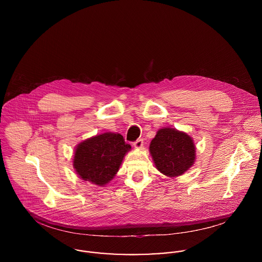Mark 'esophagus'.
I'll use <instances>...</instances> for the list:
<instances>
[{"mask_svg":"<svg viewBox=\"0 0 262 262\" xmlns=\"http://www.w3.org/2000/svg\"><path fill=\"white\" fill-rule=\"evenodd\" d=\"M134 147L136 148V149H140V148H142V146H143V140L142 139H138L137 141H135L134 142Z\"/></svg>","mask_w":262,"mask_h":262,"instance_id":"34e87169","label":"esophagus"}]
</instances>
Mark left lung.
Instances as JSON below:
<instances>
[{
    "label": "left lung",
    "mask_w": 262,
    "mask_h": 262,
    "mask_svg": "<svg viewBox=\"0 0 262 262\" xmlns=\"http://www.w3.org/2000/svg\"><path fill=\"white\" fill-rule=\"evenodd\" d=\"M149 151L156 168L170 178L182 176L195 160L192 138L173 128L159 129L150 143Z\"/></svg>",
    "instance_id": "1"
}]
</instances>
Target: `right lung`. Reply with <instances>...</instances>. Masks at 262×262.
Masks as SVG:
<instances>
[{"instance_id": "obj_1", "label": "right lung", "mask_w": 262, "mask_h": 262, "mask_svg": "<svg viewBox=\"0 0 262 262\" xmlns=\"http://www.w3.org/2000/svg\"><path fill=\"white\" fill-rule=\"evenodd\" d=\"M130 149L119 133L96 135L75 147L74 167L81 180L104 187L114 179Z\"/></svg>"}]
</instances>
